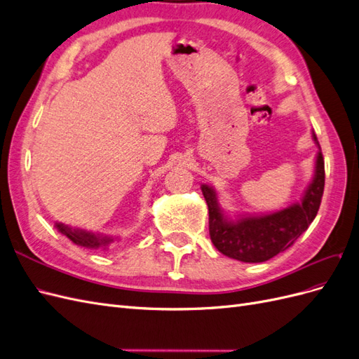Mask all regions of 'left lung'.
<instances>
[{"mask_svg": "<svg viewBox=\"0 0 359 359\" xmlns=\"http://www.w3.org/2000/svg\"><path fill=\"white\" fill-rule=\"evenodd\" d=\"M313 139L318 142L316 135ZM325 187V161L319 151L316 172L301 203L290 205L274 214L244 217L236 222L227 220L217 203L215 191L202 186L210 212V236L214 247L227 257L241 262L257 264L283 253L293 245L301 233L309 229L316 217Z\"/></svg>", "mask_w": 359, "mask_h": 359, "instance_id": "left-lung-1", "label": "left lung"}]
</instances>
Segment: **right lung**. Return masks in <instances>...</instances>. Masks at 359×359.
I'll use <instances>...</instances> for the list:
<instances>
[{"instance_id": "1", "label": "right lung", "mask_w": 359, "mask_h": 359, "mask_svg": "<svg viewBox=\"0 0 359 359\" xmlns=\"http://www.w3.org/2000/svg\"><path fill=\"white\" fill-rule=\"evenodd\" d=\"M57 229L66 235L70 241H73L74 244L86 247V248H99V247H106L107 244H111L114 240L112 238L107 236H102V235H95L91 232H85V231H79V229H72L69 226H64L62 223H57Z\"/></svg>"}]
</instances>
